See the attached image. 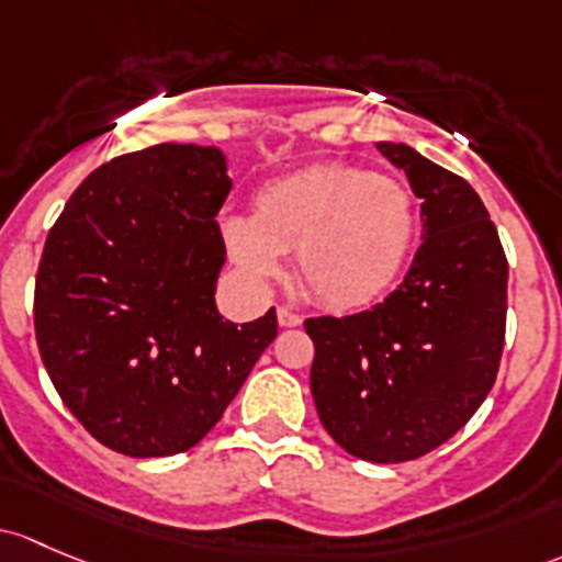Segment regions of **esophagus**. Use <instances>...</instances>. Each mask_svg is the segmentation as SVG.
Listing matches in <instances>:
<instances>
[{
	"label": "esophagus",
	"mask_w": 562,
	"mask_h": 562,
	"mask_svg": "<svg viewBox=\"0 0 562 562\" xmlns=\"http://www.w3.org/2000/svg\"><path fill=\"white\" fill-rule=\"evenodd\" d=\"M277 323H280L282 328H296V326H301V323H304V317L296 315V312L285 310V306H280V310H277Z\"/></svg>",
	"instance_id": "1"
}]
</instances>
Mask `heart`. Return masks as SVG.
<instances>
[{"mask_svg": "<svg viewBox=\"0 0 562 562\" xmlns=\"http://www.w3.org/2000/svg\"><path fill=\"white\" fill-rule=\"evenodd\" d=\"M417 232L412 193L398 180L352 164H312L266 182L256 215L221 221L228 258L258 282L285 274L299 250V280L321 304L358 310L387 291Z\"/></svg>", "mask_w": 562, "mask_h": 562, "instance_id": "heart-1", "label": "heart"}]
</instances>
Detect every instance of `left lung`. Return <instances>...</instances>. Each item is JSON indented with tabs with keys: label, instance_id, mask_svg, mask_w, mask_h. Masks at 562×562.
<instances>
[{
	"label": "left lung",
	"instance_id": "1",
	"mask_svg": "<svg viewBox=\"0 0 562 562\" xmlns=\"http://www.w3.org/2000/svg\"><path fill=\"white\" fill-rule=\"evenodd\" d=\"M423 199V245L374 310L310 317V387L336 445L371 463H404L471 420L498 374L506 266L498 232L463 177L404 142H376Z\"/></svg>",
	"mask_w": 562,
	"mask_h": 562
}]
</instances>
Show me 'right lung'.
Returning a JSON list of instances; mask_svg holds the SVG:
<instances>
[{
    "label": "right lung",
    "mask_w": 562,
    "mask_h": 562,
    "mask_svg": "<svg viewBox=\"0 0 562 562\" xmlns=\"http://www.w3.org/2000/svg\"><path fill=\"white\" fill-rule=\"evenodd\" d=\"M232 191L215 145H161L102 164L50 228L34 328L58 395L93 439L132 458L191 450L277 336V312H217V212Z\"/></svg>",
    "instance_id": "obj_1"
}]
</instances>
